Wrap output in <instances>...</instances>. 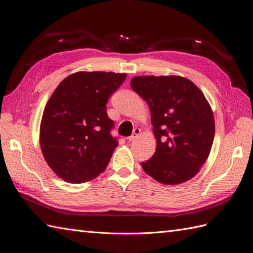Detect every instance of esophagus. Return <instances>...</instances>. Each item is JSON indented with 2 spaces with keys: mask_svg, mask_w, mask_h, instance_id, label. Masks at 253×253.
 Segmentation results:
<instances>
[{
  "mask_svg": "<svg viewBox=\"0 0 253 253\" xmlns=\"http://www.w3.org/2000/svg\"><path fill=\"white\" fill-rule=\"evenodd\" d=\"M139 135H140V128L135 127V128L133 129L132 135L129 136V137H127V140H128V141H133V140H135Z\"/></svg>",
  "mask_w": 253,
  "mask_h": 253,
  "instance_id": "34e87169",
  "label": "esophagus"
}]
</instances>
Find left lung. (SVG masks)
<instances>
[{"instance_id": "left-lung-1", "label": "left lung", "mask_w": 253, "mask_h": 253, "mask_svg": "<svg viewBox=\"0 0 253 253\" xmlns=\"http://www.w3.org/2000/svg\"><path fill=\"white\" fill-rule=\"evenodd\" d=\"M131 86L151 111L156 151L142 169L164 185L193 178L208 158L215 124L211 106L195 84L180 76H136Z\"/></svg>"}]
</instances>
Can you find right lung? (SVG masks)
<instances>
[{
  "instance_id": "add662e5",
  "label": "right lung",
  "mask_w": 253,
  "mask_h": 253,
  "mask_svg": "<svg viewBox=\"0 0 253 253\" xmlns=\"http://www.w3.org/2000/svg\"><path fill=\"white\" fill-rule=\"evenodd\" d=\"M125 73L77 72L60 82L45 105L40 147L45 162L66 182L96 178L108 167L118 142L106 113L110 96Z\"/></svg>"
}]
</instances>
